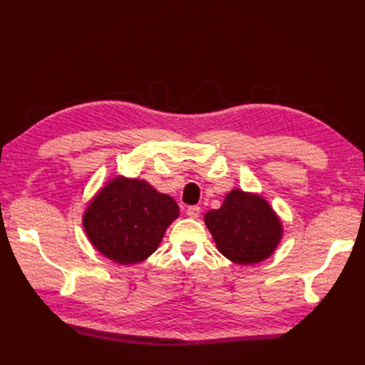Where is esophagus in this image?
Masks as SVG:
<instances>
[{
  "label": "esophagus",
  "instance_id": "obj_1",
  "mask_svg": "<svg viewBox=\"0 0 365 365\" xmlns=\"http://www.w3.org/2000/svg\"><path fill=\"white\" fill-rule=\"evenodd\" d=\"M187 215L190 216V218H197V216L200 215V207L197 205H191L187 208Z\"/></svg>",
  "mask_w": 365,
  "mask_h": 365
}]
</instances>
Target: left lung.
<instances>
[{"label": "left lung", "mask_w": 365, "mask_h": 365, "mask_svg": "<svg viewBox=\"0 0 365 365\" xmlns=\"http://www.w3.org/2000/svg\"><path fill=\"white\" fill-rule=\"evenodd\" d=\"M222 255L240 265H252L269 257L282 235L281 221L260 196L234 190L218 210L205 215Z\"/></svg>", "instance_id": "left-lung-1"}]
</instances>
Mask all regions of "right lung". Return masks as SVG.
I'll return each instance as SVG.
<instances>
[{"label": "right lung", "instance_id": "obj_1", "mask_svg": "<svg viewBox=\"0 0 365 365\" xmlns=\"http://www.w3.org/2000/svg\"><path fill=\"white\" fill-rule=\"evenodd\" d=\"M177 216L178 205L173 197L144 180L118 177L92 200L83 224L100 252L128 265L155 252Z\"/></svg>", "mask_w": 365, "mask_h": 365}]
</instances>
